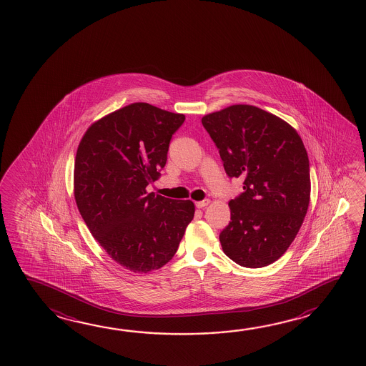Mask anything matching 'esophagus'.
<instances>
[{"label": "esophagus", "mask_w": 366, "mask_h": 366, "mask_svg": "<svg viewBox=\"0 0 366 366\" xmlns=\"http://www.w3.org/2000/svg\"><path fill=\"white\" fill-rule=\"evenodd\" d=\"M209 204H210V199H202V201H197V202H196V207L202 209V207H207Z\"/></svg>", "instance_id": "34e87169"}]
</instances>
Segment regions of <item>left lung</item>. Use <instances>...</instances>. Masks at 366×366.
<instances>
[{
	"instance_id": "left-lung-1",
	"label": "left lung",
	"mask_w": 366,
	"mask_h": 366,
	"mask_svg": "<svg viewBox=\"0 0 366 366\" xmlns=\"http://www.w3.org/2000/svg\"><path fill=\"white\" fill-rule=\"evenodd\" d=\"M201 121L227 175L244 180V192L228 204L222 249L239 266H268L285 253L306 217L311 180L305 144L294 127L258 107H227Z\"/></svg>"
}]
</instances>
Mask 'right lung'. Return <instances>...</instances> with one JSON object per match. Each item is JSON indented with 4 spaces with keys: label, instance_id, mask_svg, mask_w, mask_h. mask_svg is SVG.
<instances>
[{
    "label": "right lung",
    "instance_id": "add662e5",
    "mask_svg": "<svg viewBox=\"0 0 366 366\" xmlns=\"http://www.w3.org/2000/svg\"><path fill=\"white\" fill-rule=\"evenodd\" d=\"M184 114L133 103L94 122L74 159V199L94 239L135 273L165 266L193 219L192 201L147 193Z\"/></svg>",
    "mask_w": 366,
    "mask_h": 366
}]
</instances>
